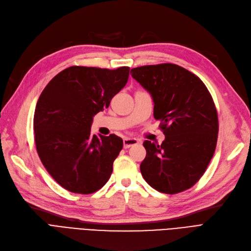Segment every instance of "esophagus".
Segmentation results:
<instances>
[{"label": "esophagus", "instance_id": "obj_1", "mask_svg": "<svg viewBox=\"0 0 251 251\" xmlns=\"http://www.w3.org/2000/svg\"><path fill=\"white\" fill-rule=\"evenodd\" d=\"M138 143V141L136 138H129V137H125L123 140V145L125 149H128V148H130L134 145H136Z\"/></svg>", "mask_w": 251, "mask_h": 251}]
</instances>
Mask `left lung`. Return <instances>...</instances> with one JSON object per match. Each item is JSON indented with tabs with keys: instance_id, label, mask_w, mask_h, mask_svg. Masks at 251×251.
I'll list each match as a JSON object with an SVG mask.
<instances>
[{
	"instance_id": "1",
	"label": "left lung",
	"mask_w": 251,
	"mask_h": 251,
	"mask_svg": "<svg viewBox=\"0 0 251 251\" xmlns=\"http://www.w3.org/2000/svg\"><path fill=\"white\" fill-rule=\"evenodd\" d=\"M130 73L151 94L154 118L165 135L161 145L144 142V179L168 194L192 187L207 170L218 136L217 110L207 87L196 74L171 63L133 68Z\"/></svg>"
}]
</instances>
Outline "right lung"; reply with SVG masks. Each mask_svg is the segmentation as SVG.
<instances>
[{"label":"right lung","instance_id":"1","mask_svg":"<svg viewBox=\"0 0 251 251\" xmlns=\"http://www.w3.org/2000/svg\"><path fill=\"white\" fill-rule=\"evenodd\" d=\"M129 67L72 66L44 88L34 114L35 144L44 168L63 188L90 194L103 187L123 140L91 134L93 117L122 90Z\"/></svg>","mask_w":251,"mask_h":251}]
</instances>
